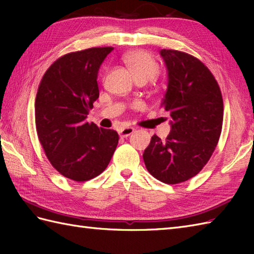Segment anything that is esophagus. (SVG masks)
<instances>
[{
	"instance_id": "esophagus-1",
	"label": "esophagus",
	"mask_w": 254,
	"mask_h": 254,
	"mask_svg": "<svg viewBox=\"0 0 254 254\" xmlns=\"http://www.w3.org/2000/svg\"><path fill=\"white\" fill-rule=\"evenodd\" d=\"M134 133V128L133 127H122L120 131H119V135L121 137H127L130 136L131 134Z\"/></svg>"
}]
</instances>
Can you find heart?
<instances>
[{
  "label": "heart",
  "mask_w": 254,
  "mask_h": 254,
  "mask_svg": "<svg viewBox=\"0 0 254 254\" xmlns=\"http://www.w3.org/2000/svg\"><path fill=\"white\" fill-rule=\"evenodd\" d=\"M123 61L137 82L138 80L147 82L155 78L159 73L157 61L149 53L142 50L127 53L123 58Z\"/></svg>",
  "instance_id": "1"
}]
</instances>
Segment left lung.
I'll use <instances>...</instances> for the list:
<instances>
[{
    "mask_svg": "<svg viewBox=\"0 0 254 254\" xmlns=\"http://www.w3.org/2000/svg\"><path fill=\"white\" fill-rule=\"evenodd\" d=\"M168 69V88L160 107L172 119L165 141L154 135L143 159L156 179L177 185L196 176L217 146L224 102L217 80L197 58L178 50L160 51Z\"/></svg>",
    "mask_w": 254,
    "mask_h": 254,
    "instance_id": "8db88e82",
    "label": "left lung"
}]
</instances>
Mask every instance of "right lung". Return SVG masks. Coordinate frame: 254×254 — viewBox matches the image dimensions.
I'll return each instance as SVG.
<instances>
[{"label":"right lung","mask_w":254,"mask_h":254,"mask_svg":"<svg viewBox=\"0 0 254 254\" xmlns=\"http://www.w3.org/2000/svg\"><path fill=\"white\" fill-rule=\"evenodd\" d=\"M112 50V47H99L66 53L51 64L38 87V138L53 168L73 181L99 176L119 142L115 130L86 121L99 97L100 64Z\"/></svg>","instance_id":"add662e5"}]
</instances>
